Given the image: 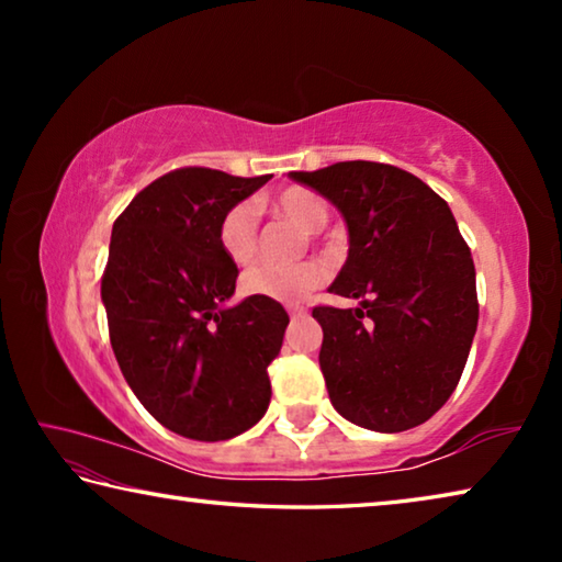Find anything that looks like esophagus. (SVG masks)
Returning a JSON list of instances; mask_svg holds the SVG:
<instances>
[{
    "label": "esophagus",
    "mask_w": 562,
    "mask_h": 562,
    "mask_svg": "<svg viewBox=\"0 0 562 562\" xmlns=\"http://www.w3.org/2000/svg\"><path fill=\"white\" fill-rule=\"evenodd\" d=\"M288 312H290V317H292V319L307 317V307H302V304H290Z\"/></svg>",
    "instance_id": "1"
}]
</instances>
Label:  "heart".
Returning <instances> with one entry per match:
<instances>
[{
    "label": "heart",
    "mask_w": 562,
    "mask_h": 562,
    "mask_svg": "<svg viewBox=\"0 0 562 562\" xmlns=\"http://www.w3.org/2000/svg\"><path fill=\"white\" fill-rule=\"evenodd\" d=\"M272 213L297 231L315 235L329 221V207L325 198L307 188H284L272 201ZM217 245L227 260L237 268H247L258 258V207L250 201H240L227 207L217 223ZM327 280V272L317 262H304L300 268H255L243 274L240 290L247 297L272 300L280 304L304 302L312 292L319 290Z\"/></svg>",
    "instance_id": "heart-1"
}]
</instances>
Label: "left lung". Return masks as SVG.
<instances>
[{"label": "left lung", "mask_w": 562, "mask_h": 562, "mask_svg": "<svg viewBox=\"0 0 562 562\" xmlns=\"http://www.w3.org/2000/svg\"><path fill=\"white\" fill-rule=\"evenodd\" d=\"M339 207L349 258L329 292L355 310H312L329 402L351 424L396 434L429 422L463 374L479 325L469 245L441 195L406 170L345 160L292 170Z\"/></svg>", "instance_id": "1"}]
</instances>
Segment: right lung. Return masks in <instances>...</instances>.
Here are the masks:
<instances>
[{"label":"right lung","mask_w":562,"mask_h":562,"mask_svg":"<svg viewBox=\"0 0 562 562\" xmlns=\"http://www.w3.org/2000/svg\"><path fill=\"white\" fill-rule=\"evenodd\" d=\"M268 180L176 168L113 223L101 278L113 355L146 412L186 439H233L268 412L290 317L258 297L225 307L237 265L217 245L223 213Z\"/></svg>","instance_id":"1"}]
</instances>
